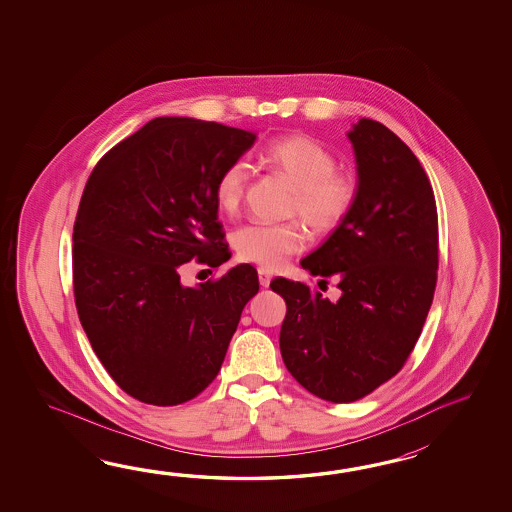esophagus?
Masks as SVG:
<instances>
[{"label": "esophagus", "instance_id": "1", "mask_svg": "<svg viewBox=\"0 0 512 512\" xmlns=\"http://www.w3.org/2000/svg\"><path fill=\"white\" fill-rule=\"evenodd\" d=\"M258 278H260V285L261 287H269V283H271L272 280V274L271 271H267V269H258Z\"/></svg>", "mask_w": 512, "mask_h": 512}]
</instances>
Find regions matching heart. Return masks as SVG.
<instances>
[{
	"label": "heart",
	"mask_w": 512,
	"mask_h": 512,
	"mask_svg": "<svg viewBox=\"0 0 512 512\" xmlns=\"http://www.w3.org/2000/svg\"><path fill=\"white\" fill-rule=\"evenodd\" d=\"M258 163L282 175L294 186L289 216L300 218L313 236H327L348 219L359 201L357 175L337 168V155L305 133L282 135L267 142L256 155ZM249 181V168L232 161L219 172L214 197L219 212L234 216ZM307 234L298 221L269 225L251 223L234 232L232 247L238 260L263 269H280L289 256L304 251Z\"/></svg>",
	"instance_id": "1"
}]
</instances>
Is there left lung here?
Returning <instances> with one entry per match:
<instances>
[{"mask_svg":"<svg viewBox=\"0 0 512 512\" xmlns=\"http://www.w3.org/2000/svg\"><path fill=\"white\" fill-rule=\"evenodd\" d=\"M357 155L360 194L348 219L300 261L335 276L329 302L300 282L274 278L287 304L280 331L283 362L307 392L353 403L403 370L434 300L439 265L437 208L414 152L377 120L348 133Z\"/></svg>","mask_w":512,"mask_h":512,"instance_id":"obj_1","label":"left lung"}]
</instances>
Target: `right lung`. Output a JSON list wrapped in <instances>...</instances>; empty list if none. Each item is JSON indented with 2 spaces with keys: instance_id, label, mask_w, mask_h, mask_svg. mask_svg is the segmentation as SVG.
<instances>
[{
  "instance_id": "obj_1",
  "label": "right lung",
  "mask_w": 512,
  "mask_h": 512,
  "mask_svg": "<svg viewBox=\"0 0 512 512\" xmlns=\"http://www.w3.org/2000/svg\"><path fill=\"white\" fill-rule=\"evenodd\" d=\"M254 139L219 122L159 117L87 179L73 227L78 318L111 379L141 403L175 406L203 392L260 289L252 265L199 287L179 276L186 261L229 260L214 185Z\"/></svg>"
}]
</instances>
